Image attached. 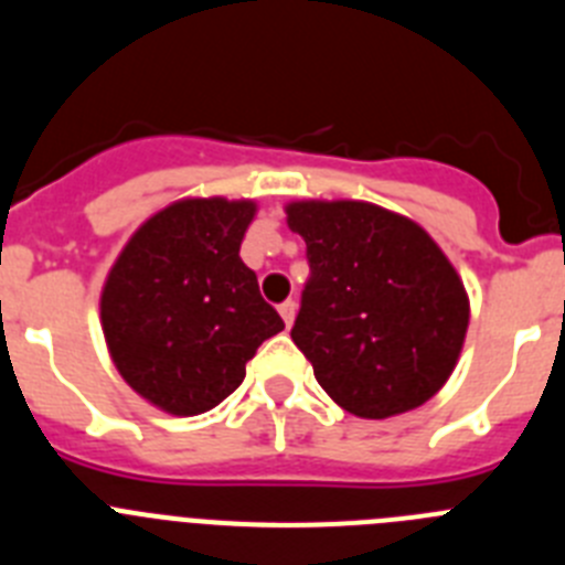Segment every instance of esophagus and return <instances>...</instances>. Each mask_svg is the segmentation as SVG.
Listing matches in <instances>:
<instances>
[{
	"label": "esophagus",
	"mask_w": 565,
	"mask_h": 565,
	"mask_svg": "<svg viewBox=\"0 0 565 565\" xmlns=\"http://www.w3.org/2000/svg\"><path fill=\"white\" fill-rule=\"evenodd\" d=\"M279 317H282V322H286L288 328L294 326V317H297V302L294 299H286L282 306H279Z\"/></svg>",
	"instance_id": "esophagus-1"
}]
</instances>
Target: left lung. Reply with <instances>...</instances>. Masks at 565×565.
<instances>
[{
	"label": "left lung",
	"instance_id": "1",
	"mask_svg": "<svg viewBox=\"0 0 565 565\" xmlns=\"http://www.w3.org/2000/svg\"><path fill=\"white\" fill-rule=\"evenodd\" d=\"M311 277L291 339L322 391L359 418L407 413L441 391L461 353L469 299L413 221L373 203H291Z\"/></svg>",
	"mask_w": 565,
	"mask_h": 565
}]
</instances>
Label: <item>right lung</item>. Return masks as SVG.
Here are the masks:
<instances>
[{
    "mask_svg": "<svg viewBox=\"0 0 565 565\" xmlns=\"http://www.w3.org/2000/svg\"><path fill=\"white\" fill-rule=\"evenodd\" d=\"M252 201L198 198L149 217L102 294L109 356L135 393L198 416L246 379V362L286 328L239 259Z\"/></svg>",
    "mask_w": 565,
    "mask_h": 565,
    "instance_id": "right-lung-1",
    "label": "right lung"
}]
</instances>
